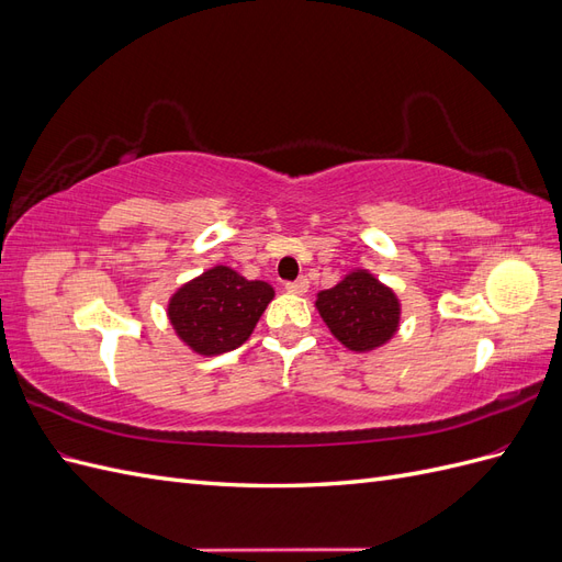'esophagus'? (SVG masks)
<instances>
[{
  "instance_id": "1",
  "label": "esophagus",
  "mask_w": 562,
  "mask_h": 562,
  "mask_svg": "<svg viewBox=\"0 0 562 562\" xmlns=\"http://www.w3.org/2000/svg\"><path fill=\"white\" fill-rule=\"evenodd\" d=\"M307 288H310V279H304V277H300V279H295V281H288V283H285V291H288V293H295V295L307 293Z\"/></svg>"
}]
</instances>
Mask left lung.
<instances>
[{"mask_svg": "<svg viewBox=\"0 0 562 562\" xmlns=\"http://www.w3.org/2000/svg\"><path fill=\"white\" fill-rule=\"evenodd\" d=\"M316 307L330 333L353 351L384 345L398 328V300L368 271H353L330 291L318 293Z\"/></svg>", "mask_w": 562, "mask_h": 562, "instance_id": "8db88e82", "label": "left lung"}]
</instances>
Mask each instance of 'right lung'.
Masks as SVG:
<instances>
[{"mask_svg":"<svg viewBox=\"0 0 562 562\" xmlns=\"http://www.w3.org/2000/svg\"><path fill=\"white\" fill-rule=\"evenodd\" d=\"M274 297L265 281H246L229 267H213L182 285L168 304L182 342L203 356L241 347Z\"/></svg>","mask_w":562,"mask_h":562,"instance_id":"add662e5","label":"right lung"}]
</instances>
